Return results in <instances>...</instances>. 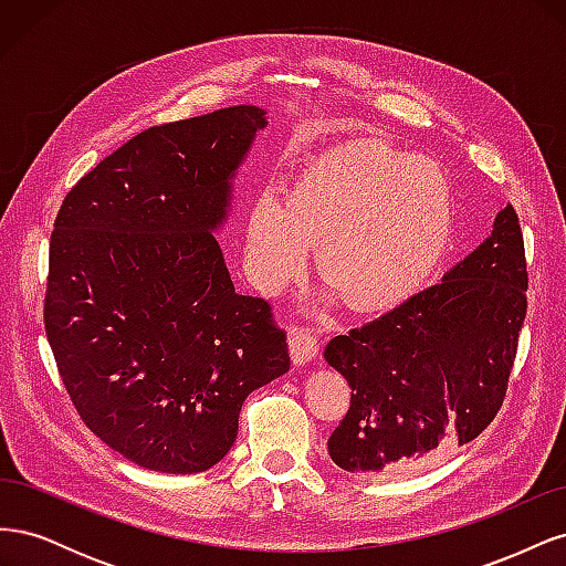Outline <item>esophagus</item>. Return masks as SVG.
Listing matches in <instances>:
<instances>
[{"mask_svg":"<svg viewBox=\"0 0 566 566\" xmlns=\"http://www.w3.org/2000/svg\"><path fill=\"white\" fill-rule=\"evenodd\" d=\"M287 345L290 354H293V361L297 366H304L318 354V333L312 328H304V325H297V328L290 331Z\"/></svg>","mask_w":566,"mask_h":566,"instance_id":"34e87169","label":"esophagus"}]
</instances>
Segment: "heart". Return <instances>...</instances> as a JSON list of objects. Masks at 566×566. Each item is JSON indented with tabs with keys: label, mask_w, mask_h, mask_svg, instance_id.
<instances>
[{
	"label": "heart",
	"mask_w": 566,
	"mask_h": 566,
	"mask_svg": "<svg viewBox=\"0 0 566 566\" xmlns=\"http://www.w3.org/2000/svg\"><path fill=\"white\" fill-rule=\"evenodd\" d=\"M453 224V186L439 165L352 142L306 165L283 202L256 198L245 243L266 293L300 273L306 245H316L318 276L349 310L375 312L418 293L447 254Z\"/></svg>",
	"instance_id": "1"
}]
</instances>
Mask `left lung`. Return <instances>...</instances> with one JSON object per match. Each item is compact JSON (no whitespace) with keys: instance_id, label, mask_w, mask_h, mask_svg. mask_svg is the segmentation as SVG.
Here are the masks:
<instances>
[{"instance_id":"left-lung-1","label":"left lung","mask_w":566,"mask_h":566,"mask_svg":"<svg viewBox=\"0 0 566 566\" xmlns=\"http://www.w3.org/2000/svg\"><path fill=\"white\" fill-rule=\"evenodd\" d=\"M526 256L512 205L491 235L443 281L323 356L352 387L328 439L347 472H406L482 434L499 413L526 318Z\"/></svg>"}]
</instances>
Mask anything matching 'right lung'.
Segmentation results:
<instances>
[{
  "instance_id": "add662e5",
  "label": "right lung",
  "mask_w": 566,
  "mask_h": 566,
  "mask_svg": "<svg viewBox=\"0 0 566 566\" xmlns=\"http://www.w3.org/2000/svg\"><path fill=\"white\" fill-rule=\"evenodd\" d=\"M264 115L231 106L136 134L56 214L44 331L59 375L84 424L146 470L217 465L248 394L290 368L271 304L235 293L212 233Z\"/></svg>"
}]
</instances>
